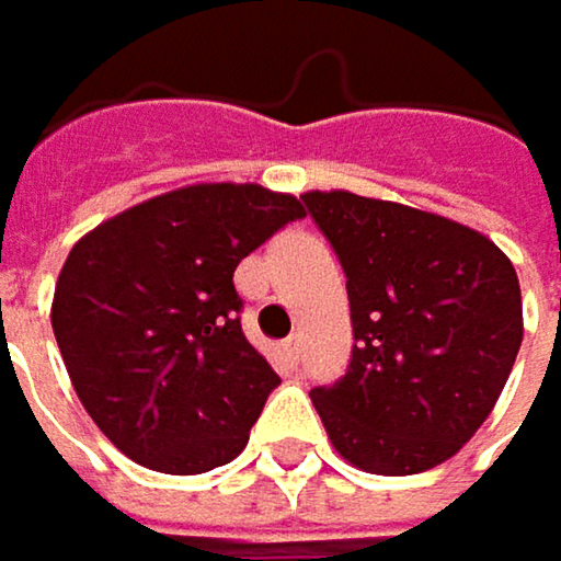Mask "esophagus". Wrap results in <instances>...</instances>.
<instances>
[{"label":"esophagus","mask_w":561,"mask_h":561,"mask_svg":"<svg viewBox=\"0 0 561 561\" xmlns=\"http://www.w3.org/2000/svg\"><path fill=\"white\" fill-rule=\"evenodd\" d=\"M284 353H287L290 363H300V356H304V340H300V336H287V340H284Z\"/></svg>","instance_id":"34e87169"}]
</instances>
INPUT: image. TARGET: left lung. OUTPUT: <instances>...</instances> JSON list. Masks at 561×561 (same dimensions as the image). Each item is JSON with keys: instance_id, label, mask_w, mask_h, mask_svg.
Segmentation results:
<instances>
[{"instance_id": "obj_1", "label": "left lung", "mask_w": 561, "mask_h": 561, "mask_svg": "<svg viewBox=\"0 0 561 561\" xmlns=\"http://www.w3.org/2000/svg\"><path fill=\"white\" fill-rule=\"evenodd\" d=\"M340 257L346 376L310 392L356 467L409 477L454 457L493 412L523 343L510 257L450 218L353 192L300 195Z\"/></svg>"}]
</instances>
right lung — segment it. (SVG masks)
Instances as JSON below:
<instances>
[{
    "label": "right lung",
    "instance_id": "1",
    "mask_svg": "<svg viewBox=\"0 0 561 561\" xmlns=\"http://www.w3.org/2000/svg\"><path fill=\"white\" fill-rule=\"evenodd\" d=\"M294 195L188 185L84 234L58 277L51 327L94 424L159 473L234 460L280 386L241 330L234 267L284 225Z\"/></svg>",
    "mask_w": 561,
    "mask_h": 561
}]
</instances>
